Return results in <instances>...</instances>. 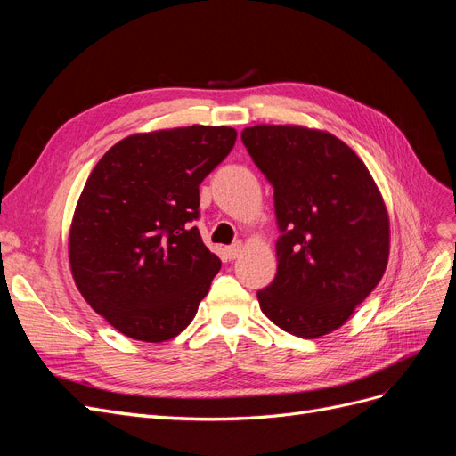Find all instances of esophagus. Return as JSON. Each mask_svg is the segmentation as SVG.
Here are the masks:
<instances>
[{
	"instance_id": "esophagus-1",
	"label": "esophagus",
	"mask_w": 456,
	"mask_h": 456,
	"mask_svg": "<svg viewBox=\"0 0 456 456\" xmlns=\"http://www.w3.org/2000/svg\"><path fill=\"white\" fill-rule=\"evenodd\" d=\"M241 249H243V245H241V243H233V245L226 247V249H224V255H226V258H228V260H233V258H238V256H240Z\"/></svg>"
}]
</instances>
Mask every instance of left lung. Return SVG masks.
Here are the masks:
<instances>
[{
	"label": "left lung",
	"instance_id": "1",
	"mask_svg": "<svg viewBox=\"0 0 456 456\" xmlns=\"http://www.w3.org/2000/svg\"><path fill=\"white\" fill-rule=\"evenodd\" d=\"M241 141L273 188L278 273L256 293L270 322L302 338L338 329L382 278L390 223L365 163L337 136L255 126Z\"/></svg>",
	"mask_w": 456,
	"mask_h": 456
}]
</instances>
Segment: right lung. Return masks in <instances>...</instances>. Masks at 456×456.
Masks as SVG:
<instances>
[{
  "instance_id": "add662e5",
  "label": "right lung",
  "mask_w": 456,
  "mask_h": 456,
  "mask_svg": "<svg viewBox=\"0 0 456 456\" xmlns=\"http://www.w3.org/2000/svg\"><path fill=\"white\" fill-rule=\"evenodd\" d=\"M236 136L207 126L133 134L94 165L72 220L70 266L79 293L119 333L163 342L196 317L220 270L191 226L200 184Z\"/></svg>"
}]
</instances>
